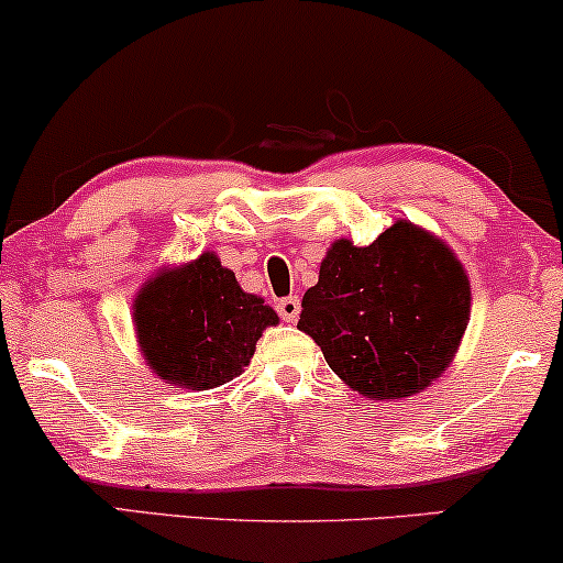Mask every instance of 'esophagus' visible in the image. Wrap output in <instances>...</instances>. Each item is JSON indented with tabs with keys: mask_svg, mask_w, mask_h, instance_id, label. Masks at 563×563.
<instances>
[{
	"mask_svg": "<svg viewBox=\"0 0 563 563\" xmlns=\"http://www.w3.org/2000/svg\"><path fill=\"white\" fill-rule=\"evenodd\" d=\"M276 310L287 323H295L297 316H300V297H284V300L276 302Z\"/></svg>",
	"mask_w": 563,
	"mask_h": 563,
	"instance_id": "esophagus-1",
	"label": "esophagus"
}]
</instances>
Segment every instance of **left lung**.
Masks as SVG:
<instances>
[{
	"label": "left lung",
	"instance_id": "obj_1",
	"mask_svg": "<svg viewBox=\"0 0 563 563\" xmlns=\"http://www.w3.org/2000/svg\"><path fill=\"white\" fill-rule=\"evenodd\" d=\"M470 300L454 250L399 219L371 245L331 242L297 329L352 391L391 401L441 378L467 331Z\"/></svg>",
	"mask_w": 563,
	"mask_h": 563
}]
</instances>
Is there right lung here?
Instances as JSON below:
<instances>
[{"label":"right lung","mask_w":563,"mask_h":563,"mask_svg":"<svg viewBox=\"0 0 563 563\" xmlns=\"http://www.w3.org/2000/svg\"><path fill=\"white\" fill-rule=\"evenodd\" d=\"M276 310L250 295L211 250L158 268L137 289L133 325L141 355L164 384L208 391L245 371Z\"/></svg>","instance_id":"1"}]
</instances>
